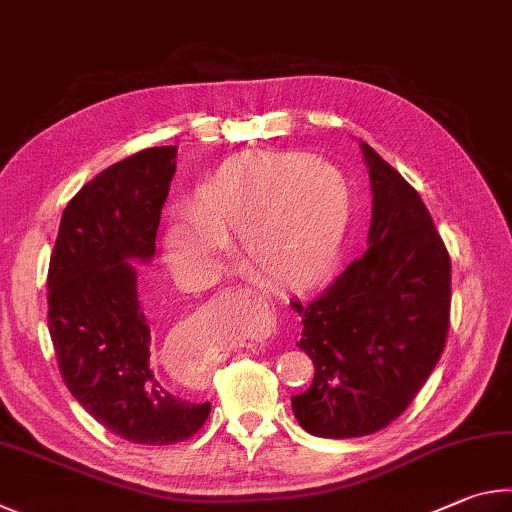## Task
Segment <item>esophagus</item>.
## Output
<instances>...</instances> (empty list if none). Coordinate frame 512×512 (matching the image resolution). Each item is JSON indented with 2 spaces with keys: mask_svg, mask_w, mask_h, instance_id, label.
Returning <instances> with one entry per match:
<instances>
[{
  "mask_svg": "<svg viewBox=\"0 0 512 512\" xmlns=\"http://www.w3.org/2000/svg\"><path fill=\"white\" fill-rule=\"evenodd\" d=\"M247 294H249L251 299H254V303H258V306H265V310H267V301L265 299H261V297H258V294H254L251 290H247ZM270 330H272V317H270ZM270 330H267V333H270Z\"/></svg>",
  "mask_w": 512,
  "mask_h": 512,
  "instance_id": "esophagus-1",
  "label": "esophagus"
}]
</instances>
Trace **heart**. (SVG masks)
Wrapping results in <instances>:
<instances>
[{
  "label": "heart",
  "instance_id": "b5f03b06",
  "mask_svg": "<svg viewBox=\"0 0 512 512\" xmlns=\"http://www.w3.org/2000/svg\"><path fill=\"white\" fill-rule=\"evenodd\" d=\"M346 218V184L333 166L301 155H249L197 188L191 220L170 224L166 249L175 267L200 270L242 238L249 270L306 283L333 261Z\"/></svg>",
  "mask_w": 512,
  "mask_h": 512
}]
</instances>
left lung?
<instances>
[{
    "instance_id": "obj_1",
    "label": "left lung",
    "mask_w": 512,
    "mask_h": 512,
    "mask_svg": "<svg viewBox=\"0 0 512 512\" xmlns=\"http://www.w3.org/2000/svg\"><path fill=\"white\" fill-rule=\"evenodd\" d=\"M373 186L369 249L310 301L292 299L315 380L292 409L306 432L369 436L391 425L441 360L452 263L425 202L362 141Z\"/></svg>"
}]
</instances>
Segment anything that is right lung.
<instances>
[{"label":"right lung","instance_id":"right-lung-1","mask_svg":"<svg viewBox=\"0 0 512 512\" xmlns=\"http://www.w3.org/2000/svg\"><path fill=\"white\" fill-rule=\"evenodd\" d=\"M175 146L105 168L62 211L47 276L49 333L62 380L89 416L139 445H175L200 432L211 402L177 398L152 371L137 272L148 261L175 175Z\"/></svg>","mask_w":512,"mask_h":512}]
</instances>
